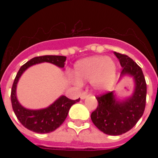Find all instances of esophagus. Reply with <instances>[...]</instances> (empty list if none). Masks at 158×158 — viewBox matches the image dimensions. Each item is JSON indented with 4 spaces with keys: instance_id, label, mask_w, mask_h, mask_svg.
I'll use <instances>...</instances> for the list:
<instances>
[{
    "instance_id": "esophagus-1",
    "label": "esophagus",
    "mask_w": 158,
    "mask_h": 158,
    "mask_svg": "<svg viewBox=\"0 0 158 158\" xmlns=\"http://www.w3.org/2000/svg\"><path fill=\"white\" fill-rule=\"evenodd\" d=\"M87 96H88V94H87L86 92H83L81 94V96H80V98H81V99H84V98H86Z\"/></svg>"
}]
</instances>
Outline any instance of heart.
I'll return each mask as SVG.
<instances>
[{
    "instance_id": "heart-1",
    "label": "heart",
    "mask_w": 158,
    "mask_h": 158,
    "mask_svg": "<svg viewBox=\"0 0 158 158\" xmlns=\"http://www.w3.org/2000/svg\"><path fill=\"white\" fill-rule=\"evenodd\" d=\"M74 74L79 82L91 81L98 91H105L112 86L116 76V66L110 58L93 56L74 64Z\"/></svg>"
}]
</instances>
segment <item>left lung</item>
Here are the masks:
<instances>
[{"instance_id": "8db88e82", "label": "left lung", "mask_w": 158, "mask_h": 158, "mask_svg": "<svg viewBox=\"0 0 158 158\" xmlns=\"http://www.w3.org/2000/svg\"><path fill=\"white\" fill-rule=\"evenodd\" d=\"M122 67L120 77L129 74L135 79L132 96L118 101L113 92L96 98L98 107L91 114L92 121L106 135H120L132 129L142 117L146 105L147 84L142 69L126 55L114 52Z\"/></svg>"}]
</instances>
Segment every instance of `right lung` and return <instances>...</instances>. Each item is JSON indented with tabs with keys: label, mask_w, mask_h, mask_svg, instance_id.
<instances>
[{
	"label": "right lung",
	"mask_w": 158,
	"mask_h": 158,
	"mask_svg": "<svg viewBox=\"0 0 158 158\" xmlns=\"http://www.w3.org/2000/svg\"><path fill=\"white\" fill-rule=\"evenodd\" d=\"M65 60L66 57L63 56H43L34 57L22 65L16 74L11 89V103L17 119L28 130L39 134L52 132L63 124L71 106L80 100V98L71 100L65 96H61L48 107L40 110H29L22 106L16 97V86L19 79L28 67L43 62H49L58 67L64 68Z\"/></svg>",
	"instance_id": "right-lung-1"
}]
</instances>
